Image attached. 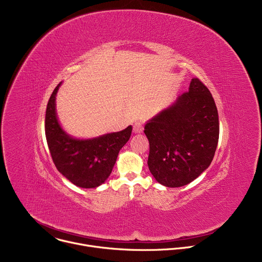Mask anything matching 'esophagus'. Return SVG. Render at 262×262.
Wrapping results in <instances>:
<instances>
[{
	"mask_svg": "<svg viewBox=\"0 0 262 262\" xmlns=\"http://www.w3.org/2000/svg\"><path fill=\"white\" fill-rule=\"evenodd\" d=\"M133 129H134V133L135 134H140L143 132V123L141 121H136L134 123V126H133Z\"/></svg>",
	"mask_w": 262,
	"mask_h": 262,
	"instance_id": "obj_1",
	"label": "esophagus"
}]
</instances>
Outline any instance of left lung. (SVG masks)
<instances>
[{
    "label": "left lung",
    "instance_id": "1",
    "mask_svg": "<svg viewBox=\"0 0 262 262\" xmlns=\"http://www.w3.org/2000/svg\"><path fill=\"white\" fill-rule=\"evenodd\" d=\"M148 167L158 182L178 188L210 165L219 141V115L208 88L197 78L188 92L148 121Z\"/></svg>",
    "mask_w": 262,
    "mask_h": 262
}]
</instances>
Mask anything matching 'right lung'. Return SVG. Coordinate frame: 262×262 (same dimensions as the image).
I'll return each mask as SVG.
<instances>
[{
    "mask_svg": "<svg viewBox=\"0 0 262 262\" xmlns=\"http://www.w3.org/2000/svg\"><path fill=\"white\" fill-rule=\"evenodd\" d=\"M61 84V83H60ZM53 91L46 112V137L58 171L80 188L93 189L103 183L116 163L120 149L126 144L133 127L92 140L69 137L61 128L56 115V94Z\"/></svg>",
    "mask_w": 262,
    "mask_h": 262,
    "instance_id": "1",
    "label": "right lung"
}]
</instances>
